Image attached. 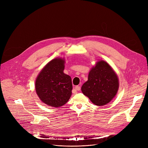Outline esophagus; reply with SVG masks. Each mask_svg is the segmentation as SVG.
I'll return each instance as SVG.
<instances>
[{
  "instance_id": "34e87169",
  "label": "esophagus",
  "mask_w": 148,
  "mask_h": 148,
  "mask_svg": "<svg viewBox=\"0 0 148 148\" xmlns=\"http://www.w3.org/2000/svg\"><path fill=\"white\" fill-rule=\"evenodd\" d=\"M80 89H81V87L79 86H77L75 87V90H77V91H79Z\"/></svg>"
}]
</instances>
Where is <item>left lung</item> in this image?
<instances>
[{
  "instance_id": "1",
  "label": "left lung",
  "mask_w": 148,
  "mask_h": 148,
  "mask_svg": "<svg viewBox=\"0 0 148 148\" xmlns=\"http://www.w3.org/2000/svg\"><path fill=\"white\" fill-rule=\"evenodd\" d=\"M119 84L118 75L111 66L106 61L99 60L90 71L81 91L94 104L103 106L115 97Z\"/></svg>"
}]
</instances>
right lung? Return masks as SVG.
<instances>
[{
  "mask_svg": "<svg viewBox=\"0 0 148 148\" xmlns=\"http://www.w3.org/2000/svg\"><path fill=\"white\" fill-rule=\"evenodd\" d=\"M64 58H56L49 61L37 75L35 90L40 99L50 107L62 106L72 94L71 78L64 73Z\"/></svg>",
  "mask_w": 148,
  "mask_h": 148,
  "instance_id": "right-lung-1",
  "label": "right lung"
}]
</instances>
